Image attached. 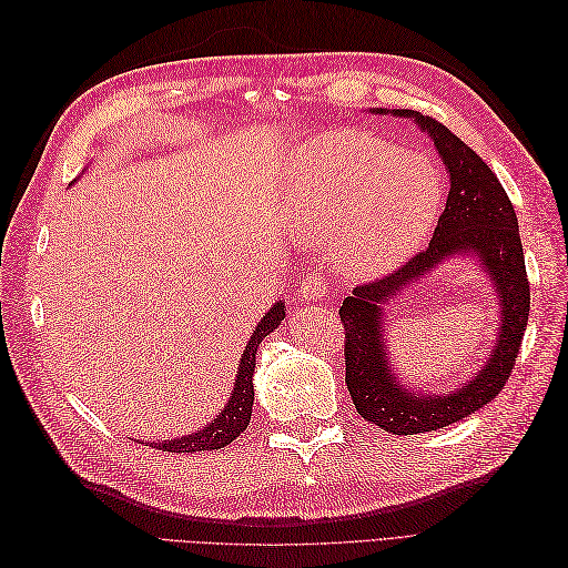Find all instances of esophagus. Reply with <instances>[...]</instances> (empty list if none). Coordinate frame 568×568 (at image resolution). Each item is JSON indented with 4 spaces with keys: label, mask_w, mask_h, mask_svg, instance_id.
<instances>
[{
    "label": "esophagus",
    "mask_w": 568,
    "mask_h": 568,
    "mask_svg": "<svg viewBox=\"0 0 568 568\" xmlns=\"http://www.w3.org/2000/svg\"><path fill=\"white\" fill-rule=\"evenodd\" d=\"M301 294L307 301H320L326 294V286H324V282L320 277H307L301 284Z\"/></svg>",
    "instance_id": "34e87169"
}]
</instances>
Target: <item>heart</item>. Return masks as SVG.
<instances>
[{
  "instance_id": "obj_1",
  "label": "heart",
  "mask_w": 568,
  "mask_h": 568,
  "mask_svg": "<svg viewBox=\"0 0 568 568\" xmlns=\"http://www.w3.org/2000/svg\"><path fill=\"white\" fill-rule=\"evenodd\" d=\"M305 239L334 242L338 267L376 277L419 251L443 203L438 168L379 136L329 130L307 136L286 165Z\"/></svg>"
}]
</instances>
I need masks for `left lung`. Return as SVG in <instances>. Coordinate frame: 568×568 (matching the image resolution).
<instances>
[{"mask_svg": "<svg viewBox=\"0 0 568 568\" xmlns=\"http://www.w3.org/2000/svg\"><path fill=\"white\" fill-rule=\"evenodd\" d=\"M376 113H388L376 109ZM393 115L415 118L438 149L450 175V192L426 251L382 280L359 284L341 305L346 329V386L357 415L395 436L436 432L488 405L507 384L517 363L530 311V284L514 205L493 170L432 115L393 109ZM478 254L501 298V326L496 348L471 383L453 394L424 396L407 392L394 379L383 348L381 305L409 281L453 254Z\"/></svg>", "mask_w": 568, "mask_h": 568, "instance_id": "8db88e82", "label": "left lung"}]
</instances>
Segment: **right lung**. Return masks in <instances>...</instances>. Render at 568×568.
<instances>
[{"instance_id":"1","label":"right lung","mask_w":568,"mask_h":568,"mask_svg":"<svg viewBox=\"0 0 568 568\" xmlns=\"http://www.w3.org/2000/svg\"><path fill=\"white\" fill-rule=\"evenodd\" d=\"M284 320V303H274L270 311L257 322L255 332L248 341V346L242 355V365H239V374L234 379V390L230 395V403L220 412L217 419H213L209 426H203V432L189 434L182 438L151 443V448H159L163 453H201V450H217L230 445L239 434L246 432L251 422L253 409V369H255V353L261 341L277 329Z\"/></svg>"}]
</instances>
